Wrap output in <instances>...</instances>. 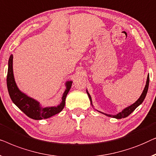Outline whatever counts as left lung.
Here are the masks:
<instances>
[{
	"label": "left lung",
	"mask_w": 156,
	"mask_h": 156,
	"mask_svg": "<svg viewBox=\"0 0 156 156\" xmlns=\"http://www.w3.org/2000/svg\"><path fill=\"white\" fill-rule=\"evenodd\" d=\"M148 85H149V74L148 76V77H147V80H146V86H145V88L144 90L143 93H142L141 95L140 96V98L138 99V100L136 102L133 103V105H130V106L127 107L126 108H125L124 109H123V110L121 112H119V114H117V115H107V114H105V113H102L104 114V115L108 116L109 117H114V118H116V119H122V118H125L126 117H128V116L131 114V112H133V111L135 110V109L138 106H139L141 104L142 102H143V101L144 100L145 98H146V94H147V92H148ZM87 92V95H88V97L90 98V100L91 102V104H92V99H91V97L90 95V94L88 93V92Z\"/></svg>",
	"instance_id": "1"
}]
</instances>
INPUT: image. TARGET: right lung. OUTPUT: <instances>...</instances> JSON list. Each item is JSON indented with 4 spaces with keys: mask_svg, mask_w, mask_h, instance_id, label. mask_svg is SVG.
<instances>
[{
    "mask_svg": "<svg viewBox=\"0 0 156 156\" xmlns=\"http://www.w3.org/2000/svg\"><path fill=\"white\" fill-rule=\"evenodd\" d=\"M12 55L10 56L8 61V69L7 75V86L10 97L13 103L23 111L27 117L33 119L39 120L42 119H47L56 115L62 111L64 108L65 101L67 94L71 89L72 81H67L66 83V89L63 93L62 101L61 104L56 107H41L39 103L32 98L28 97L25 94L20 90L15 83L14 76L12 71Z\"/></svg>",
    "mask_w": 156,
    "mask_h": 156,
    "instance_id": "right-lung-1",
    "label": "right lung"
}]
</instances>
